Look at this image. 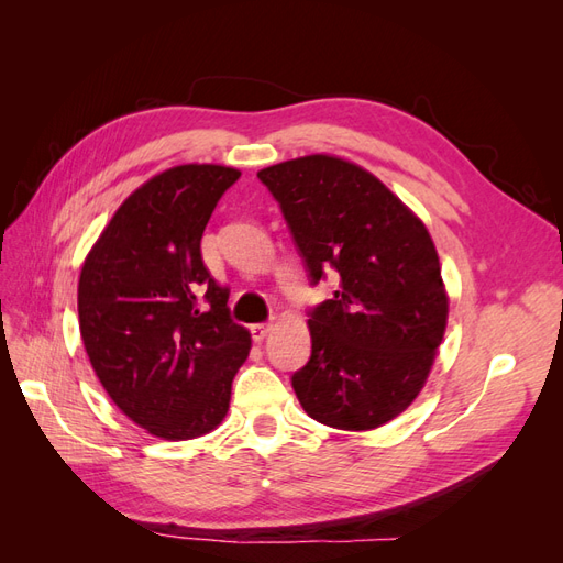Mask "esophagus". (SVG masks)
Instances as JSON below:
<instances>
[{
    "label": "esophagus",
    "mask_w": 563,
    "mask_h": 563,
    "mask_svg": "<svg viewBox=\"0 0 563 563\" xmlns=\"http://www.w3.org/2000/svg\"><path fill=\"white\" fill-rule=\"evenodd\" d=\"M269 331H272V323H253V327H251V338L255 340V343H263Z\"/></svg>",
    "instance_id": "1"
}]
</instances>
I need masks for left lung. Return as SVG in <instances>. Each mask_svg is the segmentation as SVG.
<instances>
[{
    "label": "left lung",
    "mask_w": 563,
    "mask_h": 563,
    "mask_svg": "<svg viewBox=\"0 0 563 563\" xmlns=\"http://www.w3.org/2000/svg\"><path fill=\"white\" fill-rule=\"evenodd\" d=\"M310 284L338 275L310 310L312 354L291 385L305 413L373 430L418 397L446 331L449 298L422 220L362 166L310 155L258 172Z\"/></svg>",
    "instance_id": "1"
}]
</instances>
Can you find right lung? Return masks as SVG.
<instances>
[{
	"instance_id": "1",
	"label": "right lung",
	"mask_w": 563,
	"mask_h": 563,
	"mask_svg": "<svg viewBox=\"0 0 563 563\" xmlns=\"http://www.w3.org/2000/svg\"><path fill=\"white\" fill-rule=\"evenodd\" d=\"M242 174L183 164L117 209L79 277V331L100 385L150 434L183 441L216 430L251 335L201 261V234Z\"/></svg>"
}]
</instances>
